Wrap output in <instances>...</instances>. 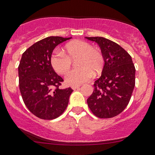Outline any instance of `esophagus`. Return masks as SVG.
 <instances>
[{
	"instance_id": "34e87169",
	"label": "esophagus",
	"mask_w": 155,
	"mask_h": 155,
	"mask_svg": "<svg viewBox=\"0 0 155 155\" xmlns=\"http://www.w3.org/2000/svg\"><path fill=\"white\" fill-rule=\"evenodd\" d=\"M80 87H81V85H75V86H72L71 88L73 90H76V89H79Z\"/></svg>"
}]
</instances>
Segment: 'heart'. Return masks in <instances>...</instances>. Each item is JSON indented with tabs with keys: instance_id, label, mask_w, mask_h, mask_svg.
Masks as SVG:
<instances>
[{
	"instance_id": "obj_1",
	"label": "heart",
	"mask_w": 155,
	"mask_h": 155,
	"mask_svg": "<svg viewBox=\"0 0 155 155\" xmlns=\"http://www.w3.org/2000/svg\"><path fill=\"white\" fill-rule=\"evenodd\" d=\"M64 51L56 49L51 56V64L58 74H65L71 69L72 60L76 59L78 66L65 76L68 84L75 86L90 81L93 76V71L98 74L101 71L104 63V55L97 49L84 41L76 40L67 44Z\"/></svg>"
}]
</instances>
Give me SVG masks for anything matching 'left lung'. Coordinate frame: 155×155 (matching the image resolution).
<instances>
[{"instance_id": "8db88e82", "label": "left lung", "mask_w": 155, "mask_h": 155, "mask_svg": "<svg viewBox=\"0 0 155 155\" xmlns=\"http://www.w3.org/2000/svg\"><path fill=\"white\" fill-rule=\"evenodd\" d=\"M99 45L104 55L102 74L94 84L87 104L99 118H112L128 105L136 83V68L131 56L122 47L104 37H86Z\"/></svg>"}]
</instances>
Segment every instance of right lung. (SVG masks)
I'll return each instance as SVG.
<instances>
[{
  "mask_svg": "<svg viewBox=\"0 0 155 155\" xmlns=\"http://www.w3.org/2000/svg\"><path fill=\"white\" fill-rule=\"evenodd\" d=\"M70 38L49 36L27 49L18 67L19 90L26 107L35 117L50 120L60 117L74 91L60 89L63 78L55 73L51 56L58 44Z\"/></svg>",
  "mask_w": 155,
  "mask_h": 155,
  "instance_id": "1",
  "label": "right lung"
}]
</instances>
